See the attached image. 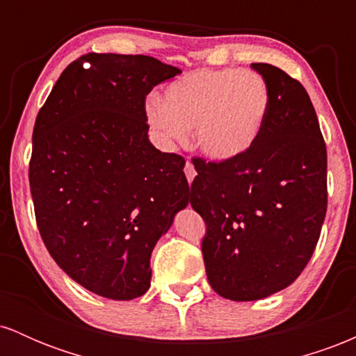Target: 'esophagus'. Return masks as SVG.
Returning <instances> with one entry per match:
<instances>
[{
    "mask_svg": "<svg viewBox=\"0 0 356 356\" xmlns=\"http://www.w3.org/2000/svg\"><path fill=\"white\" fill-rule=\"evenodd\" d=\"M184 172H186V177H187V181H189V184H191L192 181H194V177H195V169H194V165H192L191 161L186 162V167H184Z\"/></svg>",
    "mask_w": 356,
    "mask_h": 356,
    "instance_id": "1",
    "label": "esophagus"
}]
</instances>
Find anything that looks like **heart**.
I'll list each match as a JSON object with an SVG mask.
<instances>
[{
  "label": "heart",
  "mask_w": 356,
  "mask_h": 356,
  "mask_svg": "<svg viewBox=\"0 0 356 356\" xmlns=\"http://www.w3.org/2000/svg\"><path fill=\"white\" fill-rule=\"evenodd\" d=\"M271 105L266 80L241 68H201L165 88L164 104L149 100L145 117L169 145L194 130V145L216 162L241 157L263 132Z\"/></svg>",
  "instance_id": "obj_1"
}]
</instances>
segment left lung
Returning a JSON list of instances; mask_svg holds the SVG:
<instances>
[{"label": "left lung", "mask_w": 356, "mask_h": 356, "mask_svg": "<svg viewBox=\"0 0 356 356\" xmlns=\"http://www.w3.org/2000/svg\"><path fill=\"white\" fill-rule=\"evenodd\" d=\"M271 105L263 132L234 161L192 159L191 206L206 222L209 284L232 301L289 286L312 259L328 204L326 144L303 85L269 63H252Z\"/></svg>", "instance_id": "1"}]
</instances>
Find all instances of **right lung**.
I'll list each match as a JSON object with an SVG mask.
<instances>
[{"mask_svg": "<svg viewBox=\"0 0 356 356\" xmlns=\"http://www.w3.org/2000/svg\"><path fill=\"white\" fill-rule=\"evenodd\" d=\"M179 73L152 56L87 53L36 115V226L56 264L99 296L144 295L155 243L189 204L184 157L147 136L145 97Z\"/></svg>", "mask_w": 356, "mask_h": 356, "instance_id": "add662e5", "label": "right lung"}]
</instances>
